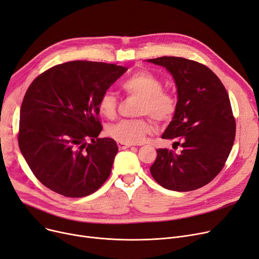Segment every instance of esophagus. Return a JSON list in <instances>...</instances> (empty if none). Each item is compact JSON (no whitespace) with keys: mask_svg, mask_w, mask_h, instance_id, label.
I'll list each match as a JSON object with an SVG mask.
<instances>
[{"mask_svg":"<svg viewBox=\"0 0 259 259\" xmlns=\"http://www.w3.org/2000/svg\"><path fill=\"white\" fill-rule=\"evenodd\" d=\"M117 144H118L119 150H125V149H128V147L132 146V144H130V143H124V142H120V141H118Z\"/></svg>","mask_w":259,"mask_h":259,"instance_id":"34e87169","label":"esophagus"}]
</instances>
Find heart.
I'll list each match as a JSON object with an SVG mask.
<instances>
[{"mask_svg": "<svg viewBox=\"0 0 259 259\" xmlns=\"http://www.w3.org/2000/svg\"><path fill=\"white\" fill-rule=\"evenodd\" d=\"M122 89L131 95L141 98L139 106L140 115H150L157 122L164 123L171 120L177 109L176 97L163 91V83L152 72L139 70L123 81ZM117 98L110 91L104 92L98 108L100 113L113 119L117 114ZM153 128L152 122L146 118L123 119L108 127L109 136L117 141L137 144L144 141L146 134Z\"/></svg>", "mask_w": 259, "mask_h": 259, "instance_id": "1", "label": "heart"}]
</instances>
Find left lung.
I'll use <instances>...</instances> for the list:
<instances>
[{"label":"left lung","instance_id":"obj_1","mask_svg":"<svg viewBox=\"0 0 259 259\" xmlns=\"http://www.w3.org/2000/svg\"><path fill=\"white\" fill-rule=\"evenodd\" d=\"M147 62L165 67L173 76L177 109L162 138L176 139L182 147L179 153L158 149L151 174L170 191L199 189L223 169L235 140L236 124L228 93L210 68L195 61L160 57Z\"/></svg>","mask_w":259,"mask_h":259}]
</instances>
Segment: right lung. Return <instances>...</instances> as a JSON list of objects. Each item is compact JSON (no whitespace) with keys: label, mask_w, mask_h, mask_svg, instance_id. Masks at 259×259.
<instances>
[{"label":"right lung","mask_w":259,"mask_h":259,"mask_svg":"<svg viewBox=\"0 0 259 259\" xmlns=\"http://www.w3.org/2000/svg\"><path fill=\"white\" fill-rule=\"evenodd\" d=\"M126 70L72 61L32 81L20 109L18 141L33 175L46 188L78 198L106 181L118 146L112 138L98 137L102 131L98 102Z\"/></svg>","instance_id":"add662e5"}]
</instances>
